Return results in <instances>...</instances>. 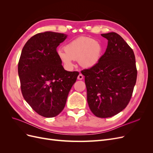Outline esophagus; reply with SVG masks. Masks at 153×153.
I'll list each match as a JSON object with an SVG mask.
<instances>
[{"mask_svg":"<svg viewBox=\"0 0 153 153\" xmlns=\"http://www.w3.org/2000/svg\"><path fill=\"white\" fill-rule=\"evenodd\" d=\"M77 78H78V80H82L83 78H84V76H83L82 74L80 73L79 75H78V76Z\"/></svg>","mask_w":153,"mask_h":153,"instance_id":"1","label":"esophagus"}]
</instances>
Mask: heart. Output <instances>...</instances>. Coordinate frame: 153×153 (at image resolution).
<instances>
[{"instance_id":"heart-1","label":"heart","mask_w":153,"mask_h":153,"mask_svg":"<svg viewBox=\"0 0 153 153\" xmlns=\"http://www.w3.org/2000/svg\"><path fill=\"white\" fill-rule=\"evenodd\" d=\"M102 52L103 46L100 41L81 36L68 42L64 46V49H58L57 53L66 68L71 69L77 59L83 68L95 66L100 61Z\"/></svg>"}]
</instances>
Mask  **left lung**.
Segmentation results:
<instances>
[{"mask_svg":"<svg viewBox=\"0 0 153 153\" xmlns=\"http://www.w3.org/2000/svg\"><path fill=\"white\" fill-rule=\"evenodd\" d=\"M108 40L107 48L98 63L81 71L85 76L87 103L96 117L106 118L126 107L136 84L135 54L115 32L101 34Z\"/></svg>","mask_w":153,"mask_h":153,"instance_id":"8db88e82","label":"left lung"}]
</instances>
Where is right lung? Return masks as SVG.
<instances>
[{
	"label": "right lung",
	"instance_id": "obj_1",
	"mask_svg": "<svg viewBox=\"0 0 153 153\" xmlns=\"http://www.w3.org/2000/svg\"><path fill=\"white\" fill-rule=\"evenodd\" d=\"M67 35L41 32L30 38L22 49L18 72L23 96L36 112L53 117L65 106L78 71H67L57 53V48Z\"/></svg>",
	"mask_w": 153,
	"mask_h": 153
}]
</instances>
